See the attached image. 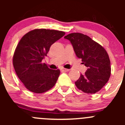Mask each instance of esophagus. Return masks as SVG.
Listing matches in <instances>:
<instances>
[{
  "label": "esophagus",
  "mask_w": 125,
  "mask_h": 125,
  "mask_svg": "<svg viewBox=\"0 0 125 125\" xmlns=\"http://www.w3.org/2000/svg\"><path fill=\"white\" fill-rule=\"evenodd\" d=\"M62 71H63V72H68V71H70V70H69V69L62 68Z\"/></svg>",
  "instance_id": "obj_1"
}]
</instances>
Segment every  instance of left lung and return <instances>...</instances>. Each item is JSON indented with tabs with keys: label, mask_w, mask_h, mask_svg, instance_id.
<instances>
[{
	"label": "left lung",
	"mask_w": 125,
	"mask_h": 125,
	"mask_svg": "<svg viewBox=\"0 0 125 125\" xmlns=\"http://www.w3.org/2000/svg\"><path fill=\"white\" fill-rule=\"evenodd\" d=\"M64 38L70 41L77 57L88 69L75 82L78 89L87 94H95L109 80L111 63L106 51L89 36L79 32L71 33Z\"/></svg>",
	"instance_id": "obj_1"
}]
</instances>
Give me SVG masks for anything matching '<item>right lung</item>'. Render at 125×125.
<instances>
[{"instance_id":"right-lung-1","label":"right lung","mask_w":125,"mask_h":125,"mask_svg":"<svg viewBox=\"0 0 125 125\" xmlns=\"http://www.w3.org/2000/svg\"><path fill=\"white\" fill-rule=\"evenodd\" d=\"M65 34L63 31L36 29L24 35L13 55L16 74L26 89L34 93H43L55 85L59 70H51L42 61L51 45Z\"/></svg>"}]
</instances>
